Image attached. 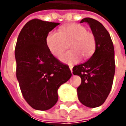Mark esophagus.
I'll use <instances>...</instances> for the list:
<instances>
[{
  "label": "esophagus",
  "mask_w": 126,
  "mask_h": 126,
  "mask_svg": "<svg viewBox=\"0 0 126 126\" xmlns=\"http://www.w3.org/2000/svg\"><path fill=\"white\" fill-rule=\"evenodd\" d=\"M69 69H70L71 71V72H72V69H73V67H72V66H69Z\"/></svg>",
  "instance_id": "obj_1"
}]
</instances>
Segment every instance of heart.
<instances>
[{
    "label": "heart",
    "mask_w": 126,
    "mask_h": 126,
    "mask_svg": "<svg viewBox=\"0 0 126 126\" xmlns=\"http://www.w3.org/2000/svg\"><path fill=\"white\" fill-rule=\"evenodd\" d=\"M67 44L71 50L62 55L60 60L72 64L81 57L85 60L93 55L96 48V39L93 33L79 24L64 25L59 32H51L46 37L47 47L55 57H60L66 49Z\"/></svg>",
    "instance_id": "heart-1"
}]
</instances>
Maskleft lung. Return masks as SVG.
I'll return each mask as SVG.
<instances>
[{
  "label": "left lung",
  "instance_id": "obj_1",
  "mask_svg": "<svg viewBox=\"0 0 126 126\" xmlns=\"http://www.w3.org/2000/svg\"><path fill=\"white\" fill-rule=\"evenodd\" d=\"M87 22L96 39L94 54L85 62L73 67L74 75L81 78L77 88L79 99L90 108L104 103L111 91L114 73V48L109 32L98 21L86 17L80 23Z\"/></svg>",
  "mask_w": 126,
  "mask_h": 126
}]
</instances>
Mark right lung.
<instances>
[{
	"label": "right lung",
	"mask_w": 126,
	"mask_h": 126,
	"mask_svg": "<svg viewBox=\"0 0 126 126\" xmlns=\"http://www.w3.org/2000/svg\"><path fill=\"white\" fill-rule=\"evenodd\" d=\"M59 24L33 19L17 38V79L24 99L36 110L52 108L58 100V88L71 76L69 66L52 55L46 45L47 34Z\"/></svg>",
	"instance_id": "obj_1"
}]
</instances>
